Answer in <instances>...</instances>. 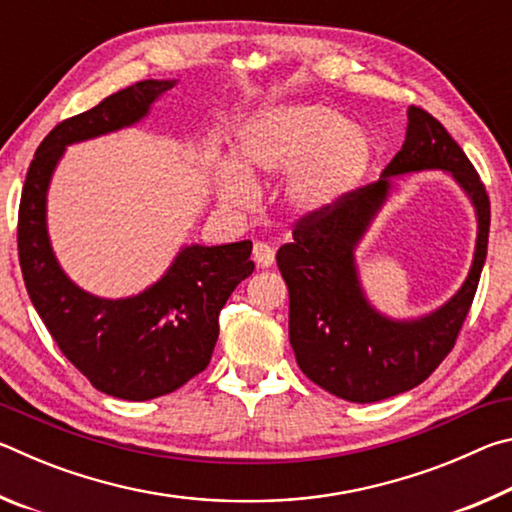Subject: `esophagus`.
I'll list each match as a JSON object with an SVG mask.
<instances>
[{
    "label": "esophagus",
    "instance_id": "34e87169",
    "mask_svg": "<svg viewBox=\"0 0 512 512\" xmlns=\"http://www.w3.org/2000/svg\"><path fill=\"white\" fill-rule=\"evenodd\" d=\"M253 259L259 268H271L275 262L273 246L264 244V241H257V244L253 246Z\"/></svg>",
    "mask_w": 512,
    "mask_h": 512
}]
</instances>
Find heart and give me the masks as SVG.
<instances>
[{
  "label": "heart",
  "mask_w": 512,
  "mask_h": 512,
  "mask_svg": "<svg viewBox=\"0 0 512 512\" xmlns=\"http://www.w3.org/2000/svg\"><path fill=\"white\" fill-rule=\"evenodd\" d=\"M237 160L216 169V192L225 205L255 201L253 178L289 176L284 203L298 216L336 210L361 185L372 164L370 137L343 112L323 103H273L239 131Z\"/></svg>",
  "instance_id": "obj_1"
}]
</instances>
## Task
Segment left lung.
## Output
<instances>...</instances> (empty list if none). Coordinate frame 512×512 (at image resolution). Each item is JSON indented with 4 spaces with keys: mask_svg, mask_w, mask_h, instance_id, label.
Returning a JSON list of instances; mask_svg holds the SVG:
<instances>
[{
    "mask_svg": "<svg viewBox=\"0 0 512 512\" xmlns=\"http://www.w3.org/2000/svg\"><path fill=\"white\" fill-rule=\"evenodd\" d=\"M406 119L402 149L377 183L352 192L329 214L302 219L291 244L277 250L300 370L327 393L357 404L411 391L440 366L470 311L488 253L490 201L479 173L429 112L411 106ZM420 170H443L464 189L477 216L475 255L466 282L438 310L391 319L367 300L356 248L390 197L394 178Z\"/></svg>",
    "mask_w": 512,
    "mask_h": 512,
    "instance_id": "1",
    "label": "left lung"
}]
</instances>
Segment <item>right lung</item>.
Listing matches in <instances>:
<instances>
[{"label":"right lung","instance_id":"right-lung-1","mask_svg":"<svg viewBox=\"0 0 512 512\" xmlns=\"http://www.w3.org/2000/svg\"><path fill=\"white\" fill-rule=\"evenodd\" d=\"M176 83L140 81L58 124L33 155L17 223L24 284L49 334L97 391L131 402L173 393L207 368L221 309L255 268L253 241L185 244L151 287L128 298H101L60 266L49 239L47 198L67 146L140 124Z\"/></svg>","mask_w":512,"mask_h":512}]
</instances>
